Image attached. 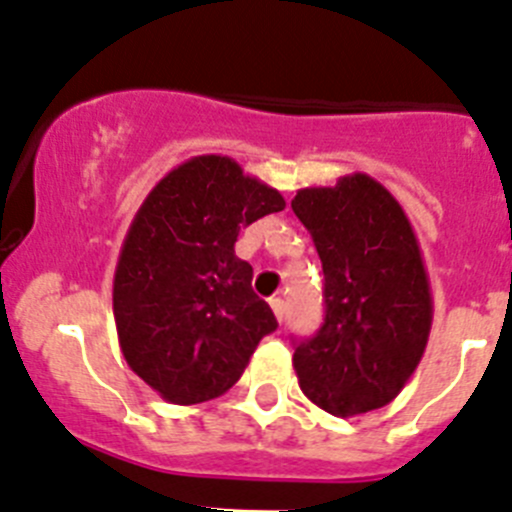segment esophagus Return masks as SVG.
<instances>
[{
    "label": "esophagus",
    "mask_w": 512,
    "mask_h": 512,
    "mask_svg": "<svg viewBox=\"0 0 512 512\" xmlns=\"http://www.w3.org/2000/svg\"><path fill=\"white\" fill-rule=\"evenodd\" d=\"M270 308H273L275 319H278V321L285 319V301H283V298H270Z\"/></svg>",
    "instance_id": "esophagus-1"
}]
</instances>
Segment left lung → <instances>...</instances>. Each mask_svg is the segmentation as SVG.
I'll return each instance as SVG.
<instances>
[{
    "instance_id": "1",
    "label": "left lung",
    "mask_w": 512,
    "mask_h": 512,
    "mask_svg": "<svg viewBox=\"0 0 512 512\" xmlns=\"http://www.w3.org/2000/svg\"><path fill=\"white\" fill-rule=\"evenodd\" d=\"M290 206L321 257L326 303L319 334L293 354L298 385L331 416L382 408L416 372L434 319L416 232L365 173L301 188Z\"/></svg>"
}]
</instances>
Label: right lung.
I'll return each instance as SVG.
<instances>
[{"label": "right lung", "instance_id": "right-lung-1", "mask_svg": "<svg viewBox=\"0 0 512 512\" xmlns=\"http://www.w3.org/2000/svg\"><path fill=\"white\" fill-rule=\"evenodd\" d=\"M283 209L280 191L227 155L186 160L147 193L119 252L112 301L127 365L163 400L224 395L278 329L234 242Z\"/></svg>", "mask_w": 512, "mask_h": 512}]
</instances>
